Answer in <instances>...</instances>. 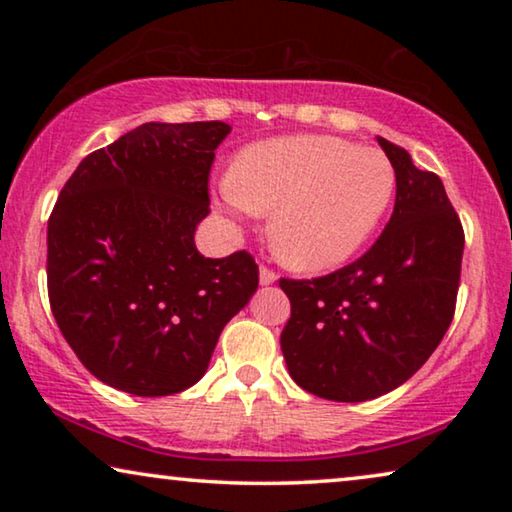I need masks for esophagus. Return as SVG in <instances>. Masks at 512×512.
<instances>
[{"instance_id":"obj_1","label":"esophagus","mask_w":512,"mask_h":512,"mask_svg":"<svg viewBox=\"0 0 512 512\" xmlns=\"http://www.w3.org/2000/svg\"><path fill=\"white\" fill-rule=\"evenodd\" d=\"M272 282H277V272L268 268V265H261V284L268 286Z\"/></svg>"}]
</instances>
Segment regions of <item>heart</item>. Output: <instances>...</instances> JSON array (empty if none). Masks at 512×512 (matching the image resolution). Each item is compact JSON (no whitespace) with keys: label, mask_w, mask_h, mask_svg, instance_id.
<instances>
[{"label":"heart","mask_w":512,"mask_h":512,"mask_svg":"<svg viewBox=\"0 0 512 512\" xmlns=\"http://www.w3.org/2000/svg\"><path fill=\"white\" fill-rule=\"evenodd\" d=\"M394 184V167L382 151L338 137L293 135L237 153L219 200L233 216L272 212L270 242L279 261L326 270L373 235Z\"/></svg>","instance_id":"obj_1"}]
</instances>
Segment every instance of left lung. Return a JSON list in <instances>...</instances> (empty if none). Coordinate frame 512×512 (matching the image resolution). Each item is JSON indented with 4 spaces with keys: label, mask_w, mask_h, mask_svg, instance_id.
<instances>
[{
    "label": "left lung",
    "mask_w": 512,
    "mask_h": 512,
    "mask_svg": "<svg viewBox=\"0 0 512 512\" xmlns=\"http://www.w3.org/2000/svg\"><path fill=\"white\" fill-rule=\"evenodd\" d=\"M396 172L394 214L361 258L324 277L279 279L291 300L282 352L298 387L361 403L410 380L452 324L464 228L438 174L377 139Z\"/></svg>",
    "instance_id": "left-lung-1"
}]
</instances>
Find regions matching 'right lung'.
<instances>
[{
  "label": "right lung",
  "mask_w": 512,
  "mask_h": 512,
  "mask_svg": "<svg viewBox=\"0 0 512 512\" xmlns=\"http://www.w3.org/2000/svg\"><path fill=\"white\" fill-rule=\"evenodd\" d=\"M230 125L144 123L81 160L48 219V300L79 361L135 396L205 375L223 326L258 289L249 251L205 258L209 172Z\"/></svg>",
  "instance_id": "obj_1"
}]
</instances>
